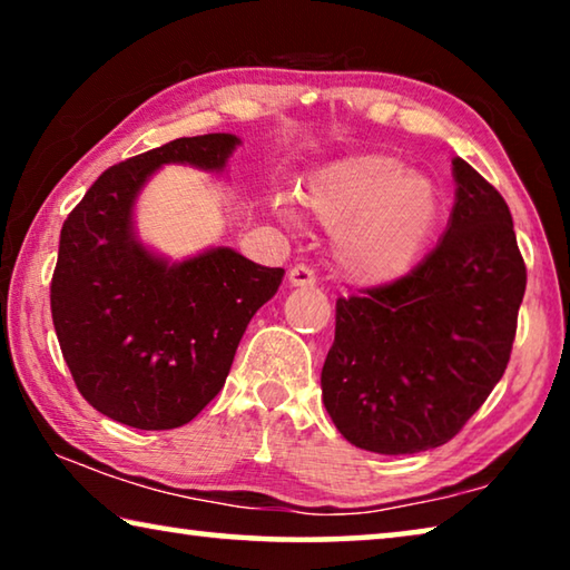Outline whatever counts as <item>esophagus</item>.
I'll return each mask as SVG.
<instances>
[{
  "label": "esophagus",
  "mask_w": 570,
  "mask_h": 570,
  "mask_svg": "<svg viewBox=\"0 0 570 570\" xmlns=\"http://www.w3.org/2000/svg\"><path fill=\"white\" fill-rule=\"evenodd\" d=\"M288 284L292 286H314L316 284V276L308 266L304 264H296L294 268H288Z\"/></svg>",
  "instance_id": "34e87169"
}]
</instances>
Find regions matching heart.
Here are the masks:
<instances>
[{
	"instance_id": "heart-1",
	"label": "heart",
	"mask_w": 570,
	"mask_h": 570,
	"mask_svg": "<svg viewBox=\"0 0 570 570\" xmlns=\"http://www.w3.org/2000/svg\"><path fill=\"white\" fill-rule=\"evenodd\" d=\"M304 204L326 228H336L334 264L360 286L407 274L440 216L435 183L377 153L330 163L308 180Z\"/></svg>"
}]
</instances>
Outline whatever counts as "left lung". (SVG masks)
I'll use <instances>...</instances> for the list:
<instances>
[{
    "mask_svg": "<svg viewBox=\"0 0 570 570\" xmlns=\"http://www.w3.org/2000/svg\"><path fill=\"white\" fill-rule=\"evenodd\" d=\"M455 206L407 276L336 298L322 397L352 445L380 455L445 445L503 377L525 294L503 196L452 160Z\"/></svg>",
    "mask_w": 570,
    "mask_h": 570,
    "instance_id": "left-lung-1",
    "label": "left lung"
}]
</instances>
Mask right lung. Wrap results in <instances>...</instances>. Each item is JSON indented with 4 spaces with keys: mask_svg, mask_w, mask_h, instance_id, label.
<instances>
[{
    "mask_svg": "<svg viewBox=\"0 0 570 570\" xmlns=\"http://www.w3.org/2000/svg\"><path fill=\"white\" fill-rule=\"evenodd\" d=\"M236 146V135L208 132L118 163L62 224L52 322L77 390L105 417L138 430L190 422L224 387L250 316L282 284L284 268L228 246L168 262L135 236L132 208L153 173L168 163L220 173Z\"/></svg>",
    "mask_w": 570,
    "mask_h": 570,
    "instance_id": "obj_1",
    "label": "right lung"
}]
</instances>
